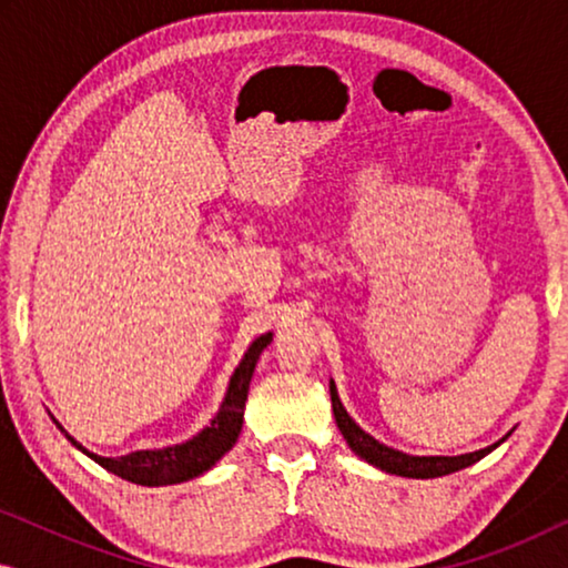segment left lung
I'll list each match as a JSON object with an SVG mask.
<instances>
[{"label":"left lung","mask_w":568,"mask_h":568,"mask_svg":"<svg viewBox=\"0 0 568 568\" xmlns=\"http://www.w3.org/2000/svg\"><path fill=\"white\" fill-rule=\"evenodd\" d=\"M331 403H333V416H336V424H338L341 434H344L346 445L352 447L356 455L364 457V460H367L369 465H375V468L385 470V473H395V476L439 478V476H447V473L468 468V465L478 463L480 457H486L488 453H491V449L499 447V442H496V445L478 449V453H465V455H457V457H445V455L416 457V455H406V453H400V449H393V447L383 445V442H377L375 437H372V434L364 432L362 426L356 424L354 418L346 414V408H344V403H341V398H338L336 383H333V379H331Z\"/></svg>","instance_id":"8db88e82"}]
</instances>
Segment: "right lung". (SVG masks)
Masks as SVG:
<instances>
[{"label": "right lung", "instance_id": "obj_1", "mask_svg": "<svg viewBox=\"0 0 568 568\" xmlns=\"http://www.w3.org/2000/svg\"><path fill=\"white\" fill-rule=\"evenodd\" d=\"M274 333H263L247 348L243 362L237 364V369L232 372L227 395H224L220 410L212 418V424L204 426L196 437L183 442V445L162 447V449H136V453L121 455V457H100L95 453H88L82 445L69 437L67 439L74 447H80L84 455L92 457L98 465H103L105 470L115 473V476L131 480L139 486H170V484H183L206 473L212 465L220 460L224 453H230L243 429V414H245V400H247V387H251V377L255 369V362L263 348L271 344Z\"/></svg>", "mask_w": 568, "mask_h": 568}]
</instances>
